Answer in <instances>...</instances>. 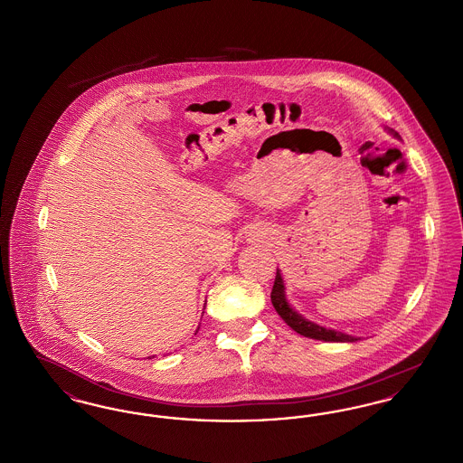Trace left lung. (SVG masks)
<instances>
[{"label":"left lung","mask_w":463,"mask_h":463,"mask_svg":"<svg viewBox=\"0 0 463 463\" xmlns=\"http://www.w3.org/2000/svg\"><path fill=\"white\" fill-rule=\"evenodd\" d=\"M389 133H392L396 138H401L399 133L391 128H389ZM270 300H272V306L276 308V312L283 317V321L287 323L288 326L304 336L314 338V340H323V342H347V344H353L359 340V336H353L344 331L333 330V328L321 326L314 321H308L302 314H298L295 308L291 307V304L288 302L287 285H285V279H283V274L279 269L276 272Z\"/></svg>","instance_id":"1"}]
</instances>
